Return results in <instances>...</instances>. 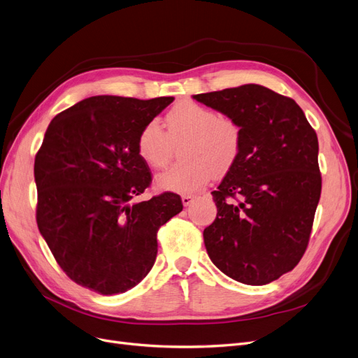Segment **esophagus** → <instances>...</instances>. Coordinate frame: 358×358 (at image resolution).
<instances>
[{
  "mask_svg": "<svg viewBox=\"0 0 358 358\" xmlns=\"http://www.w3.org/2000/svg\"><path fill=\"white\" fill-rule=\"evenodd\" d=\"M196 197L193 194H182L181 196V202L184 206H190L193 202H194Z\"/></svg>",
  "mask_w": 358,
  "mask_h": 358,
  "instance_id": "1",
  "label": "esophagus"
}]
</instances>
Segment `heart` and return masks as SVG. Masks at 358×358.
<instances>
[{"label": "heart", "mask_w": 358, "mask_h": 358, "mask_svg": "<svg viewBox=\"0 0 358 358\" xmlns=\"http://www.w3.org/2000/svg\"><path fill=\"white\" fill-rule=\"evenodd\" d=\"M164 131L156 121L145 124L137 137V152L153 169L165 168L174 145L180 144L178 164L157 177L161 187L192 193L236 164L242 148V129L233 117L193 100L177 103L165 116Z\"/></svg>", "instance_id": "b5f03b06"}]
</instances>
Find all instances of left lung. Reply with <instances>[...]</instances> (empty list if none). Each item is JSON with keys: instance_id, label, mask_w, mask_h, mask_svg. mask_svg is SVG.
Masks as SVG:
<instances>
[{"instance_id": "left-lung-1", "label": "left lung", "mask_w": 358, "mask_h": 358, "mask_svg": "<svg viewBox=\"0 0 358 358\" xmlns=\"http://www.w3.org/2000/svg\"><path fill=\"white\" fill-rule=\"evenodd\" d=\"M241 125L236 164L213 192L206 252L233 280L261 286L306 252L322 193L319 140L295 100L257 84L193 96Z\"/></svg>"}]
</instances>
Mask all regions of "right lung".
I'll list each match as a JSON object with an SVG mask.
<instances>
[{
    "label": "right lung",
    "mask_w": 358,
    "mask_h": 358,
    "mask_svg": "<svg viewBox=\"0 0 358 358\" xmlns=\"http://www.w3.org/2000/svg\"><path fill=\"white\" fill-rule=\"evenodd\" d=\"M172 101L88 97L55 116L35 156L39 233L69 279L97 294L138 285L155 264L159 227L182 210L171 192L132 202L152 182L138 132Z\"/></svg>",
    "instance_id": "right-lung-1"
}]
</instances>
